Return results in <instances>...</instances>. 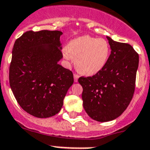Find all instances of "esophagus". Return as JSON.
<instances>
[{
  "label": "esophagus",
  "instance_id": "obj_1",
  "mask_svg": "<svg viewBox=\"0 0 150 150\" xmlns=\"http://www.w3.org/2000/svg\"><path fill=\"white\" fill-rule=\"evenodd\" d=\"M78 78H79V75L76 73H74V81H75V82L78 81Z\"/></svg>",
  "mask_w": 150,
  "mask_h": 150
}]
</instances>
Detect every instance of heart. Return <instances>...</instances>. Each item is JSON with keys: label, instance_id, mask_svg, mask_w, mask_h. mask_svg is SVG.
<instances>
[{"label": "heart", "instance_id": "heart-1", "mask_svg": "<svg viewBox=\"0 0 150 150\" xmlns=\"http://www.w3.org/2000/svg\"><path fill=\"white\" fill-rule=\"evenodd\" d=\"M108 42L102 38L83 36L71 40L63 50L67 60L75 59L78 72L86 75H93L104 68L110 56Z\"/></svg>", "mask_w": 150, "mask_h": 150}]
</instances>
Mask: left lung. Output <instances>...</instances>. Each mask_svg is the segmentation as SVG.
<instances>
[{
    "label": "left lung",
    "mask_w": 150,
    "mask_h": 150,
    "mask_svg": "<svg viewBox=\"0 0 150 150\" xmlns=\"http://www.w3.org/2000/svg\"><path fill=\"white\" fill-rule=\"evenodd\" d=\"M111 53L101 71L92 77H80L82 99L89 117L98 122L117 118L127 108L134 95L139 56L128 43L107 36Z\"/></svg>",
    "instance_id": "obj_1"
}]
</instances>
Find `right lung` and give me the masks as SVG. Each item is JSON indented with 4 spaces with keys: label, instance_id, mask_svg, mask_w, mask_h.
<instances>
[{
    "label": "right lung",
    "instance_id": "1",
    "mask_svg": "<svg viewBox=\"0 0 150 150\" xmlns=\"http://www.w3.org/2000/svg\"><path fill=\"white\" fill-rule=\"evenodd\" d=\"M62 34L59 30H29L13 45L9 85L21 108L33 117L57 114L74 82L72 71L58 64L63 57Z\"/></svg>",
    "mask_w": 150,
    "mask_h": 150
}]
</instances>
